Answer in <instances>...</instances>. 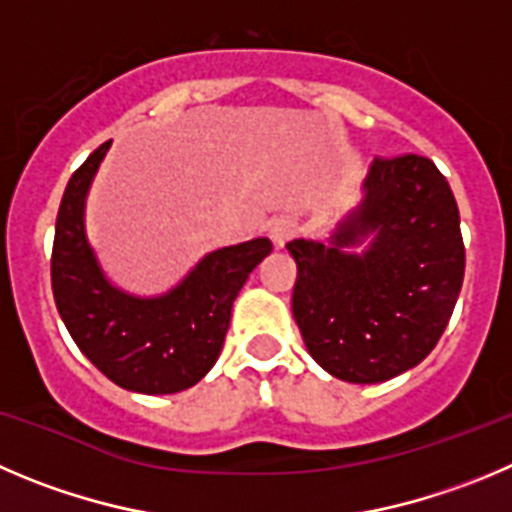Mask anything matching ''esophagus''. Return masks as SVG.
Returning <instances> with one entry per match:
<instances>
[{"label": "esophagus", "mask_w": 512, "mask_h": 512, "mask_svg": "<svg viewBox=\"0 0 512 512\" xmlns=\"http://www.w3.org/2000/svg\"><path fill=\"white\" fill-rule=\"evenodd\" d=\"M298 234V222L290 217H280L270 224V240L275 242V247H283L285 242H290Z\"/></svg>", "instance_id": "obj_1"}]
</instances>
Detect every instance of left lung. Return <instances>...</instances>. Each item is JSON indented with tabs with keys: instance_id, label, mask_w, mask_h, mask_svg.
<instances>
[{
	"instance_id": "1",
	"label": "left lung",
	"mask_w": 512,
	"mask_h": 512,
	"mask_svg": "<svg viewBox=\"0 0 512 512\" xmlns=\"http://www.w3.org/2000/svg\"><path fill=\"white\" fill-rule=\"evenodd\" d=\"M366 197L331 245L288 242L293 315L310 356L336 379L379 384L437 346L465 278L460 209L427 156H376ZM370 240L361 256L348 246Z\"/></svg>"
}]
</instances>
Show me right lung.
I'll return each mask as SVG.
<instances>
[{
  "label": "right lung",
  "instance_id": "right-lung-1",
  "mask_svg": "<svg viewBox=\"0 0 512 512\" xmlns=\"http://www.w3.org/2000/svg\"><path fill=\"white\" fill-rule=\"evenodd\" d=\"M111 141L70 176L52 242L57 313L90 364L121 389L176 394L204 379L222 351L232 303L250 272L270 255L267 237L214 250L159 298H136L100 270L85 237V197Z\"/></svg>",
  "mask_w": 512,
  "mask_h": 512
}]
</instances>
